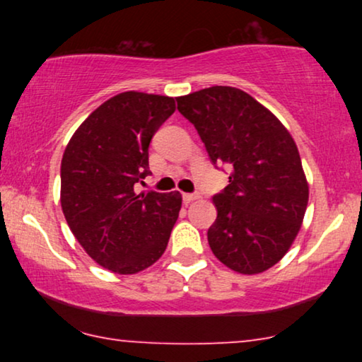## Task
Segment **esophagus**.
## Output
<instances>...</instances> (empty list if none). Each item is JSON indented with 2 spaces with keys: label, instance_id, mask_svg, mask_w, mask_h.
Here are the masks:
<instances>
[{
  "label": "esophagus",
  "instance_id": "esophagus-1",
  "mask_svg": "<svg viewBox=\"0 0 362 362\" xmlns=\"http://www.w3.org/2000/svg\"><path fill=\"white\" fill-rule=\"evenodd\" d=\"M199 199V194H189V192H186V194H182V201L186 202V204H189V202Z\"/></svg>",
  "mask_w": 362,
  "mask_h": 362
}]
</instances>
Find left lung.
<instances>
[{"mask_svg": "<svg viewBox=\"0 0 362 362\" xmlns=\"http://www.w3.org/2000/svg\"><path fill=\"white\" fill-rule=\"evenodd\" d=\"M176 102L212 163L232 170L229 185L212 199V254L237 274L269 270L290 250L308 206V181L295 140L269 108L240 88L214 86Z\"/></svg>", "mask_w": 362, "mask_h": 362, "instance_id": "obj_1", "label": "left lung"}]
</instances>
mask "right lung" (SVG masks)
Instances as JSON below:
<instances>
[{
  "mask_svg": "<svg viewBox=\"0 0 362 362\" xmlns=\"http://www.w3.org/2000/svg\"><path fill=\"white\" fill-rule=\"evenodd\" d=\"M176 110L173 97L136 90L108 98L81 123L61 163V207L88 257L118 275L165 254L180 216V192H138L150 175L148 146Z\"/></svg>",
  "mask_w": 362,
  "mask_h": 362,
  "instance_id": "1",
  "label": "right lung"
}]
</instances>
